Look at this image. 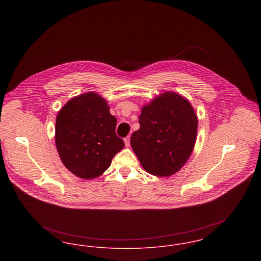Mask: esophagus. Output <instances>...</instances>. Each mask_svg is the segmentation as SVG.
<instances>
[{"label": "esophagus", "instance_id": "1", "mask_svg": "<svg viewBox=\"0 0 261 261\" xmlns=\"http://www.w3.org/2000/svg\"><path fill=\"white\" fill-rule=\"evenodd\" d=\"M124 144L126 147H129V145H130V136H127L125 138Z\"/></svg>", "mask_w": 261, "mask_h": 261}]
</instances>
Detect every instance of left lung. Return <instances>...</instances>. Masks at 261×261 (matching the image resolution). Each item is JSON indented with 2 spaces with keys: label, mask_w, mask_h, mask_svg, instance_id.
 <instances>
[{
  "label": "left lung",
  "mask_w": 261,
  "mask_h": 261,
  "mask_svg": "<svg viewBox=\"0 0 261 261\" xmlns=\"http://www.w3.org/2000/svg\"><path fill=\"white\" fill-rule=\"evenodd\" d=\"M139 123L130 144L143 168L156 177L177 173L197 140L198 116L191 102L166 91L142 108Z\"/></svg>",
  "instance_id": "8db88e82"
}]
</instances>
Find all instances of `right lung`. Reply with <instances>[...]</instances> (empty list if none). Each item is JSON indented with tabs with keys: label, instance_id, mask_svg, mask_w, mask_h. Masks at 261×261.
I'll return each instance as SVG.
<instances>
[{
	"label": "right lung",
	"instance_id": "1",
	"mask_svg": "<svg viewBox=\"0 0 261 261\" xmlns=\"http://www.w3.org/2000/svg\"><path fill=\"white\" fill-rule=\"evenodd\" d=\"M107 99L88 92L69 99L57 115L55 142L63 165L81 179L103 173L124 148Z\"/></svg>",
	"mask_w": 261,
	"mask_h": 261
}]
</instances>
